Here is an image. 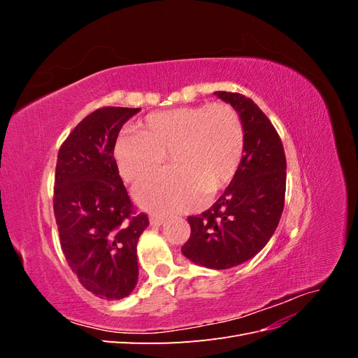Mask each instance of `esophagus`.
Wrapping results in <instances>:
<instances>
[{"label":"esophagus","instance_id":"34e87169","mask_svg":"<svg viewBox=\"0 0 358 358\" xmlns=\"http://www.w3.org/2000/svg\"><path fill=\"white\" fill-rule=\"evenodd\" d=\"M149 222H150V225H155V227H159V225H162L166 222V218L164 216H158V215H150V218H149Z\"/></svg>","mask_w":358,"mask_h":358}]
</instances>
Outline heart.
I'll return each instance as SVG.
<instances>
[{
	"label": "heart",
	"mask_w": 358,
	"mask_h": 358,
	"mask_svg": "<svg viewBox=\"0 0 358 358\" xmlns=\"http://www.w3.org/2000/svg\"><path fill=\"white\" fill-rule=\"evenodd\" d=\"M245 129L241 116L227 104L150 113L140 133L117 137L113 157L119 175L138 183L169 155L170 170L148 179L134 191L140 208L170 215L197 208L201 196L225 188L241 166Z\"/></svg>",
	"instance_id": "obj_1"
}]
</instances>
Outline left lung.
<instances>
[{
    "mask_svg": "<svg viewBox=\"0 0 358 358\" xmlns=\"http://www.w3.org/2000/svg\"><path fill=\"white\" fill-rule=\"evenodd\" d=\"M241 116L245 149L241 166L210 209L188 216L191 236L182 254L215 270L239 266L267 245L284 210L287 159L275 127L262 109L237 92H213Z\"/></svg>",
    "mask_w": 358,
    "mask_h": 358,
    "instance_id": "1",
    "label": "left lung"
}]
</instances>
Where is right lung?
Returning <instances> with one entry per match:
<instances>
[{
    "mask_svg": "<svg viewBox=\"0 0 358 358\" xmlns=\"http://www.w3.org/2000/svg\"><path fill=\"white\" fill-rule=\"evenodd\" d=\"M138 110L92 112L58 152L53 212L62 252L80 284L104 300L136 288L137 242L149 225L145 213H134L113 157L119 131Z\"/></svg>",
    "mask_w": 358,
    "mask_h": 358,
    "instance_id": "1",
    "label": "right lung"
}]
</instances>
